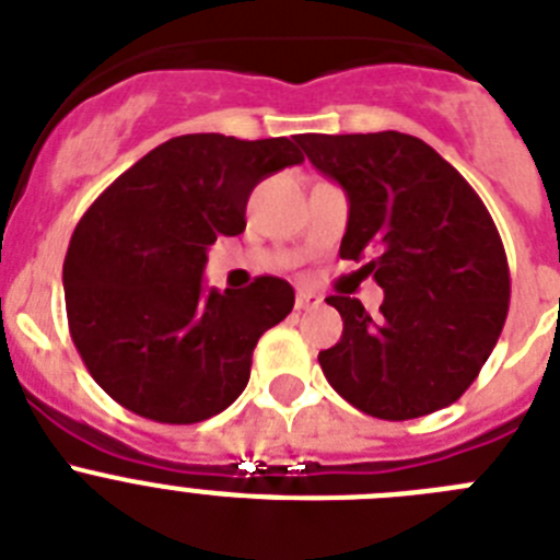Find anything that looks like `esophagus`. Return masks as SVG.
I'll list each match as a JSON object with an SVG mask.
<instances>
[{
  "label": "esophagus",
  "mask_w": 560,
  "mask_h": 560,
  "mask_svg": "<svg viewBox=\"0 0 560 560\" xmlns=\"http://www.w3.org/2000/svg\"><path fill=\"white\" fill-rule=\"evenodd\" d=\"M315 306H320V299H317L315 292L299 290V295H295V310H315Z\"/></svg>",
  "instance_id": "esophagus-1"
}]
</instances>
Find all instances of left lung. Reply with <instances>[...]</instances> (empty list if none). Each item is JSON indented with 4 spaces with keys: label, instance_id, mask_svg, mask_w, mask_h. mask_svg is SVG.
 Instances as JSON below:
<instances>
[{
    "label": "left lung",
    "instance_id": "obj_1",
    "mask_svg": "<svg viewBox=\"0 0 560 560\" xmlns=\"http://www.w3.org/2000/svg\"><path fill=\"white\" fill-rule=\"evenodd\" d=\"M312 167L342 186V259L362 261L385 290L371 317L349 295L337 346L317 362L357 410L407 421L450 407L477 380L511 301L505 248L468 180L416 136L301 133Z\"/></svg>",
    "mask_w": 560,
    "mask_h": 560
}]
</instances>
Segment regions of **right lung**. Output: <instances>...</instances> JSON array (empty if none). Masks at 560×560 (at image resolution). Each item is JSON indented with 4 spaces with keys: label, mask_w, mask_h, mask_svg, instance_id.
Wrapping results in <instances>:
<instances>
[{
    "label": "right lung",
    "mask_w": 560,
    "mask_h": 560,
    "mask_svg": "<svg viewBox=\"0 0 560 560\" xmlns=\"http://www.w3.org/2000/svg\"><path fill=\"white\" fill-rule=\"evenodd\" d=\"M301 161L287 136H175L89 206L63 292L74 346L110 399L161 424H198L245 390L256 342L290 315L295 292L276 276L203 290L206 250L243 234L259 180Z\"/></svg>",
    "instance_id": "add662e5"
}]
</instances>
